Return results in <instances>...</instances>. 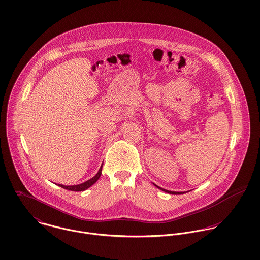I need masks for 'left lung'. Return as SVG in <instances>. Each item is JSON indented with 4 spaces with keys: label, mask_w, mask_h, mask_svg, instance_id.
<instances>
[{
    "label": "left lung",
    "mask_w": 260,
    "mask_h": 260,
    "mask_svg": "<svg viewBox=\"0 0 260 260\" xmlns=\"http://www.w3.org/2000/svg\"><path fill=\"white\" fill-rule=\"evenodd\" d=\"M156 186V187H158L160 190H162V191H164V192H166V193H169V194H175V195H178V194H184V193H185V192H175V191H169V190L163 189V188H161V187H159V186Z\"/></svg>",
    "instance_id": "1"
}]
</instances>
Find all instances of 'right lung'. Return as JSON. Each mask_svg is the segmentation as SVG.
<instances>
[{"mask_svg": "<svg viewBox=\"0 0 260 260\" xmlns=\"http://www.w3.org/2000/svg\"><path fill=\"white\" fill-rule=\"evenodd\" d=\"M102 166H103V164L101 165V167H100L98 173H97L94 177H92L91 179H89V180H87V181H85V182H83V183H81V184L70 186L59 184V186L62 187V188H64V189H67V190H71V191H84V190L88 189L89 187H91L93 184H95V183L97 182V180L100 178V176H101V174H102Z\"/></svg>", "mask_w": 260, "mask_h": 260, "instance_id": "add662e5", "label": "right lung"}]
</instances>
